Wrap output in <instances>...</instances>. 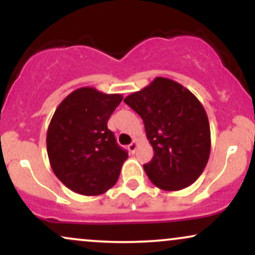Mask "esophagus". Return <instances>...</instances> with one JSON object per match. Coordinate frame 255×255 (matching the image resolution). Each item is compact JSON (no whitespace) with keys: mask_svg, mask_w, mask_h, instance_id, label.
Here are the masks:
<instances>
[{"mask_svg":"<svg viewBox=\"0 0 255 255\" xmlns=\"http://www.w3.org/2000/svg\"><path fill=\"white\" fill-rule=\"evenodd\" d=\"M136 147H137V141H136V140H134V141L131 142V144L128 145V150H129V152H131V153H134V152H135Z\"/></svg>","mask_w":255,"mask_h":255,"instance_id":"34e87169","label":"esophagus"}]
</instances>
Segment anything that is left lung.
<instances>
[{"instance_id":"left-lung-1","label":"left lung","mask_w":255,"mask_h":255,"mask_svg":"<svg viewBox=\"0 0 255 255\" xmlns=\"http://www.w3.org/2000/svg\"><path fill=\"white\" fill-rule=\"evenodd\" d=\"M139 114L153 158L144 165L151 182L163 191H180L203 174L211 151V131L203 104L188 89L157 77L124 99Z\"/></svg>"}]
</instances>
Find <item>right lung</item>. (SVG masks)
Masks as SVG:
<instances>
[{
  "label": "right lung",
  "mask_w": 255,
  "mask_h": 255,
  "mask_svg": "<svg viewBox=\"0 0 255 255\" xmlns=\"http://www.w3.org/2000/svg\"><path fill=\"white\" fill-rule=\"evenodd\" d=\"M122 98L85 86L69 93L55 110L46 151L54 174L71 191L93 197L118 182L128 153L107 125Z\"/></svg>",
  "instance_id": "1"
}]
</instances>
